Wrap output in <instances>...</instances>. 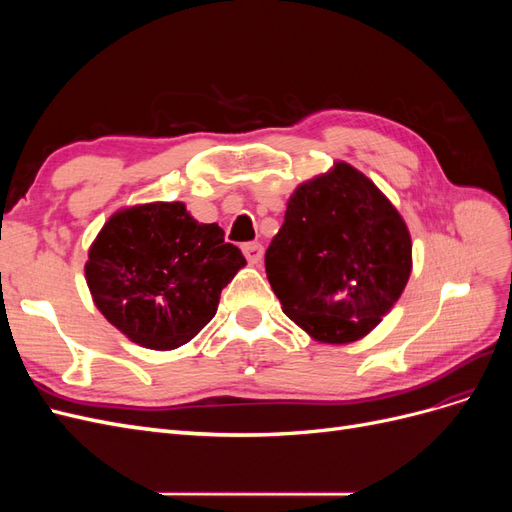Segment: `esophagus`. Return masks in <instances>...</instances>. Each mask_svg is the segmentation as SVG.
Masks as SVG:
<instances>
[{
	"instance_id": "esophagus-1",
	"label": "esophagus",
	"mask_w": 512,
	"mask_h": 512,
	"mask_svg": "<svg viewBox=\"0 0 512 512\" xmlns=\"http://www.w3.org/2000/svg\"><path fill=\"white\" fill-rule=\"evenodd\" d=\"M241 252L245 254L247 262H252V265H258L262 260V254H265V247H262L258 241H247L241 245Z\"/></svg>"
}]
</instances>
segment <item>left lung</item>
Here are the masks:
<instances>
[{
    "label": "left lung",
    "mask_w": 512,
    "mask_h": 512,
    "mask_svg": "<svg viewBox=\"0 0 512 512\" xmlns=\"http://www.w3.org/2000/svg\"><path fill=\"white\" fill-rule=\"evenodd\" d=\"M265 267L290 320L320 342L348 344L374 329L406 288L412 243L376 185L337 164L290 196Z\"/></svg>",
    "instance_id": "obj_1"
}]
</instances>
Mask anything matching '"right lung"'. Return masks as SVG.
Segmentation results:
<instances>
[{
    "label": "right lung",
    "mask_w": 512,
    "mask_h": 512,
    "mask_svg": "<svg viewBox=\"0 0 512 512\" xmlns=\"http://www.w3.org/2000/svg\"><path fill=\"white\" fill-rule=\"evenodd\" d=\"M243 265L218 224L196 222L183 203H153L104 224L85 275L108 322L136 344L170 350L215 316L222 290Z\"/></svg>",
    "instance_id": "1"
}]
</instances>
